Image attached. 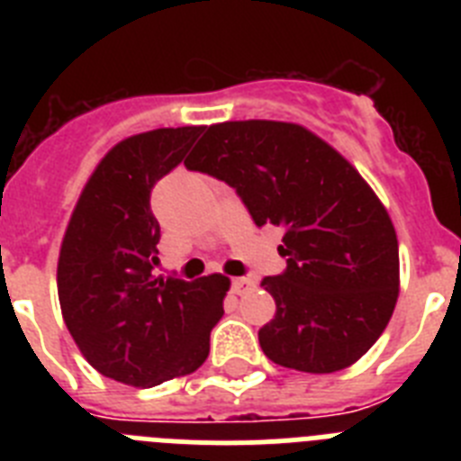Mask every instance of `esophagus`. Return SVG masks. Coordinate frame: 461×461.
<instances>
[{"label": "esophagus", "mask_w": 461, "mask_h": 461, "mask_svg": "<svg viewBox=\"0 0 461 461\" xmlns=\"http://www.w3.org/2000/svg\"><path fill=\"white\" fill-rule=\"evenodd\" d=\"M251 286H254L251 279H247V276H238V279H233V284H230V291H233L235 295H242V293L249 291Z\"/></svg>", "instance_id": "1"}]
</instances>
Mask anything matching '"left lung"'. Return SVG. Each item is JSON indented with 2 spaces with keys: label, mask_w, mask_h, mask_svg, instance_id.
I'll list each match as a JSON object with an SVG mask.
<instances>
[{
  "label": "left lung",
  "mask_w": 461,
  "mask_h": 461,
  "mask_svg": "<svg viewBox=\"0 0 461 461\" xmlns=\"http://www.w3.org/2000/svg\"><path fill=\"white\" fill-rule=\"evenodd\" d=\"M185 166L233 186L258 228H284L286 270L260 281L276 303L263 353L309 374L360 360L399 295L394 226L362 175L304 126L270 120L207 126Z\"/></svg>",
  "instance_id": "obj_1"
}]
</instances>
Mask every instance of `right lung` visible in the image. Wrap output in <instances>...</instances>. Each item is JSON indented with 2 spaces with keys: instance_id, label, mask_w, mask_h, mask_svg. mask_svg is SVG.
<instances>
[{
  "instance_id": "right-lung-1",
  "label": "right lung",
  "mask_w": 461,
  "mask_h": 461,
  "mask_svg": "<svg viewBox=\"0 0 461 461\" xmlns=\"http://www.w3.org/2000/svg\"><path fill=\"white\" fill-rule=\"evenodd\" d=\"M203 126L154 129L110 149L80 194L59 249L62 316L94 369L154 388L195 372L210 353L230 281L154 279L161 238L154 185L182 164Z\"/></svg>"
}]
</instances>
